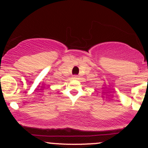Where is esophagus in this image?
<instances>
[{
    "label": "esophagus",
    "instance_id": "1",
    "mask_svg": "<svg viewBox=\"0 0 148 148\" xmlns=\"http://www.w3.org/2000/svg\"><path fill=\"white\" fill-rule=\"evenodd\" d=\"M73 79H77V76L76 75L73 76Z\"/></svg>",
    "mask_w": 148,
    "mask_h": 148
}]
</instances>
